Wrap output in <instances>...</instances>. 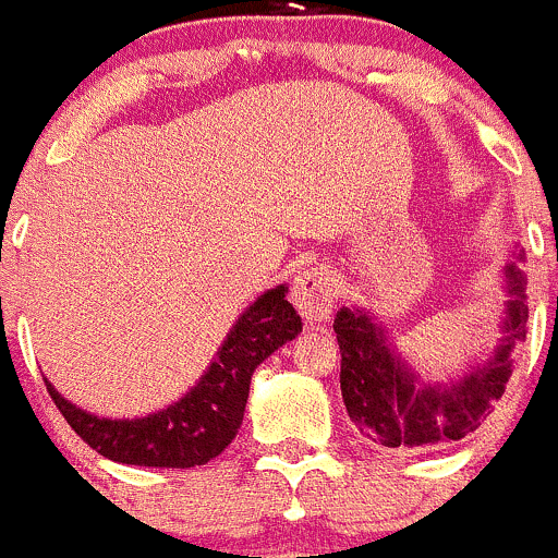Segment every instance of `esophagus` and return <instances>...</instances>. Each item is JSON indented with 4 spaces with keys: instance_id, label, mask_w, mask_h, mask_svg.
<instances>
[{
    "instance_id": "1",
    "label": "esophagus",
    "mask_w": 558,
    "mask_h": 558,
    "mask_svg": "<svg viewBox=\"0 0 558 558\" xmlns=\"http://www.w3.org/2000/svg\"><path fill=\"white\" fill-rule=\"evenodd\" d=\"M335 278L324 267H313L307 272H302L296 278L294 289H291V300H294L296 311L302 313V318L311 320V324H320V320L329 318L331 307H335Z\"/></svg>"
}]
</instances>
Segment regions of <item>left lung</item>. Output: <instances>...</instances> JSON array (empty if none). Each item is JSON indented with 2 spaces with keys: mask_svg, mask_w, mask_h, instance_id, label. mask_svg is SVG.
Returning a JSON list of instances; mask_svg holds the SVG:
<instances>
[{
  "mask_svg": "<svg viewBox=\"0 0 558 558\" xmlns=\"http://www.w3.org/2000/svg\"><path fill=\"white\" fill-rule=\"evenodd\" d=\"M523 258V253H513ZM519 262L505 267L499 345L486 362L451 384H426L408 367L386 326L362 307H340L335 318L340 342V388L348 415L364 437L386 451L418 453L451 446L486 421L513 375V348L526 337V294Z\"/></svg>",
  "mask_w": 558,
  "mask_h": 558,
  "instance_id": "left-lung-1",
  "label": "left lung"
}]
</instances>
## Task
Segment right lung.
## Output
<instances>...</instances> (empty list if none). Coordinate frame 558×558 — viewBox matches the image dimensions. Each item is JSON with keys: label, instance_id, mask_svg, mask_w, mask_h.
Here are the masks:
<instances>
[{"label": "right lung", "instance_id": "add662e5", "mask_svg": "<svg viewBox=\"0 0 558 558\" xmlns=\"http://www.w3.org/2000/svg\"><path fill=\"white\" fill-rule=\"evenodd\" d=\"M286 286H275L245 307L218 348L216 362L170 408L132 421L99 418L75 408L45 378L50 399L75 435L105 459L172 470L207 464L238 435L258 364L302 331V318L286 300Z\"/></svg>", "mask_w": 558, "mask_h": 558}]
</instances>
